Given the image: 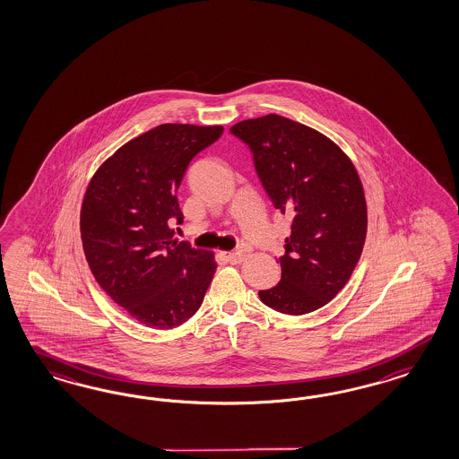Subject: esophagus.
Here are the masks:
<instances>
[{
    "label": "esophagus",
    "mask_w": 459,
    "mask_h": 459,
    "mask_svg": "<svg viewBox=\"0 0 459 459\" xmlns=\"http://www.w3.org/2000/svg\"><path fill=\"white\" fill-rule=\"evenodd\" d=\"M246 257V252L244 250H234V252H225V259L230 263V264H238L242 263Z\"/></svg>",
    "instance_id": "esophagus-1"
}]
</instances>
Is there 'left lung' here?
Wrapping results in <instances>:
<instances>
[{"mask_svg":"<svg viewBox=\"0 0 459 459\" xmlns=\"http://www.w3.org/2000/svg\"><path fill=\"white\" fill-rule=\"evenodd\" d=\"M230 133L249 146L273 205L291 217L281 281L259 298L284 315L311 313L342 291L360 259L367 205L359 173L333 141L278 114Z\"/></svg>","mask_w":459,"mask_h":459,"instance_id":"left-lung-1","label":"left lung"}]
</instances>
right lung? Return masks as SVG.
<instances>
[{
    "instance_id": "obj_1",
    "label": "right lung",
    "mask_w": 459,
    "mask_h": 459,
    "mask_svg": "<svg viewBox=\"0 0 459 459\" xmlns=\"http://www.w3.org/2000/svg\"><path fill=\"white\" fill-rule=\"evenodd\" d=\"M222 126L160 125L99 168L81 212L89 267L100 288L139 323L168 330L192 318L217 264L210 250L175 238L177 192L196 154Z\"/></svg>"
}]
</instances>
